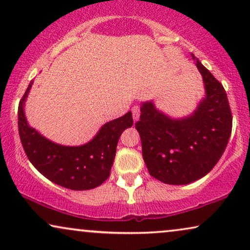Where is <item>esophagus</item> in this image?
Returning a JSON list of instances; mask_svg holds the SVG:
<instances>
[{"label": "esophagus", "instance_id": "1", "mask_svg": "<svg viewBox=\"0 0 250 250\" xmlns=\"http://www.w3.org/2000/svg\"><path fill=\"white\" fill-rule=\"evenodd\" d=\"M140 114H141V108H140V105H134V107L132 108V115H133V119H134V122L139 121Z\"/></svg>", "mask_w": 250, "mask_h": 250}]
</instances>
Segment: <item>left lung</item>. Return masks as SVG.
I'll list each match as a JSON object with an SVG mask.
<instances>
[{"instance_id":"8db88e82","label":"left lung","mask_w":250,"mask_h":250,"mask_svg":"<svg viewBox=\"0 0 250 250\" xmlns=\"http://www.w3.org/2000/svg\"><path fill=\"white\" fill-rule=\"evenodd\" d=\"M197 60L206 95L193 114L170 118L145 102L135 123L150 175L166 184H189L216 165L232 131V114L223 85Z\"/></svg>"}]
</instances>
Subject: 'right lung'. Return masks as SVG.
I'll return each mask as SVG.
<instances>
[{
    "label": "right lung",
    "instance_id": "obj_1",
    "mask_svg": "<svg viewBox=\"0 0 250 250\" xmlns=\"http://www.w3.org/2000/svg\"><path fill=\"white\" fill-rule=\"evenodd\" d=\"M32 84L18 108L20 141L29 162L47 180L67 189L82 191L101 186L110 175L123 131L133 125L132 112L105 123L97 135L83 146H61L44 138L27 123L23 104Z\"/></svg>",
    "mask_w": 250,
    "mask_h": 250
}]
</instances>
